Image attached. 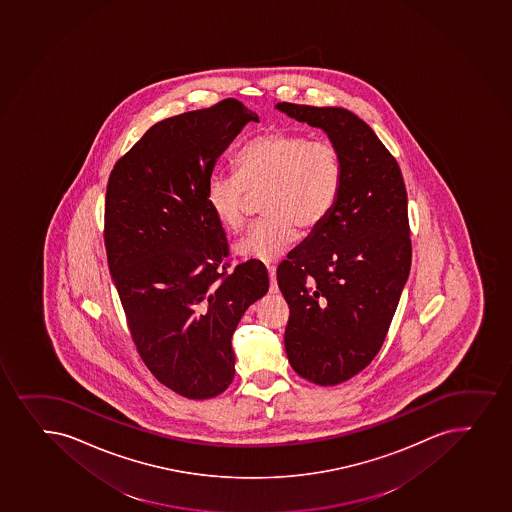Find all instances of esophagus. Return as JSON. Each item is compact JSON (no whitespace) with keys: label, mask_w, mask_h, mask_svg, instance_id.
Listing matches in <instances>:
<instances>
[{"label":"esophagus","mask_w":512,"mask_h":512,"mask_svg":"<svg viewBox=\"0 0 512 512\" xmlns=\"http://www.w3.org/2000/svg\"><path fill=\"white\" fill-rule=\"evenodd\" d=\"M267 270H269L270 293H277L279 288H277L276 265H267Z\"/></svg>","instance_id":"1"}]
</instances>
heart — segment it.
<instances>
[{"instance_id":"b5f03b06","label":"heart","mask_w":512,"mask_h":512,"mask_svg":"<svg viewBox=\"0 0 512 512\" xmlns=\"http://www.w3.org/2000/svg\"><path fill=\"white\" fill-rule=\"evenodd\" d=\"M238 173H214L206 201L228 233H240L262 196L264 218L236 245L245 259L272 262L293 245L298 226L313 231L330 216L344 185L337 144L294 131H269L250 139L236 158Z\"/></svg>"}]
</instances>
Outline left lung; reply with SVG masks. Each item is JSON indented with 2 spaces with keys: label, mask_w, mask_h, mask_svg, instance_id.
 I'll list each match as a JSON object with an SVG mask.
<instances>
[{
  "label": "left lung",
  "mask_w": 512,
  "mask_h": 512,
  "mask_svg": "<svg viewBox=\"0 0 512 512\" xmlns=\"http://www.w3.org/2000/svg\"><path fill=\"white\" fill-rule=\"evenodd\" d=\"M277 109L322 127L344 158L334 211L277 267L291 368L315 385H339L378 354L407 282V189L395 156L356 114L288 102Z\"/></svg>",
  "instance_id": "1"
}]
</instances>
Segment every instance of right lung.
<instances>
[{
    "label": "right lung",
    "instance_id": "obj_1",
    "mask_svg": "<svg viewBox=\"0 0 512 512\" xmlns=\"http://www.w3.org/2000/svg\"><path fill=\"white\" fill-rule=\"evenodd\" d=\"M250 121L255 112L224 98L158 122L107 184L105 252L127 328L151 374L190 400L231 385L233 332L269 291L259 260L230 272L226 233L206 201L214 163Z\"/></svg>",
    "mask_w": 512,
    "mask_h": 512
}]
</instances>
